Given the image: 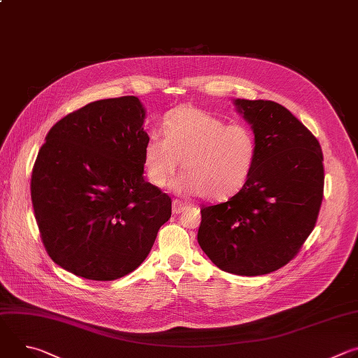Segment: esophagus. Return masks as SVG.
<instances>
[{"instance_id":"34e87169","label":"esophagus","mask_w":358,"mask_h":358,"mask_svg":"<svg viewBox=\"0 0 358 358\" xmlns=\"http://www.w3.org/2000/svg\"><path fill=\"white\" fill-rule=\"evenodd\" d=\"M184 208H185V203L184 202H181L178 199L173 201V214H180V213L184 211Z\"/></svg>"}]
</instances>
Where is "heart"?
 <instances>
[{"label":"heart","mask_w":358,"mask_h":358,"mask_svg":"<svg viewBox=\"0 0 358 358\" xmlns=\"http://www.w3.org/2000/svg\"><path fill=\"white\" fill-rule=\"evenodd\" d=\"M258 156L255 131L241 123L228 124L191 105L171 110L164 119V134L151 131L144 147V169L150 182L176 181L181 194H195L208 201L228 199L249 180Z\"/></svg>","instance_id":"heart-1"}]
</instances>
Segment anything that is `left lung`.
<instances>
[{
  "mask_svg": "<svg viewBox=\"0 0 358 358\" xmlns=\"http://www.w3.org/2000/svg\"><path fill=\"white\" fill-rule=\"evenodd\" d=\"M235 105L257 134V163L239 192L201 208L196 238L221 271L259 276L289 264L312 234L323 201V152L276 101L236 99Z\"/></svg>",
  "mask_w": 358,
  "mask_h": 358,
  "instance_id": "left-lung-1",
  "label": "left lung"
}]
</instances>
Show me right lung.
I'll list each match as a JSON object with an SVG mask.
<instances>
[{
	"instance_id": "add662e5",
	"label": "right lung",
	"mask_w": 358,
	"mask_h": 358,
	"mask_svg": "<svg viewBox=\"0 0 358 358\" xmlns=\"http://www.w3.org/2000/svg\"><path fill=\"white\" fill-rule=\"evenodd\" d=\"M144 117L136 96L96 100L54 124L39 148L31 199L41 239L76 276L129 275L171 217V198L143 177Z\"/></svg>"
}]
</instances>
